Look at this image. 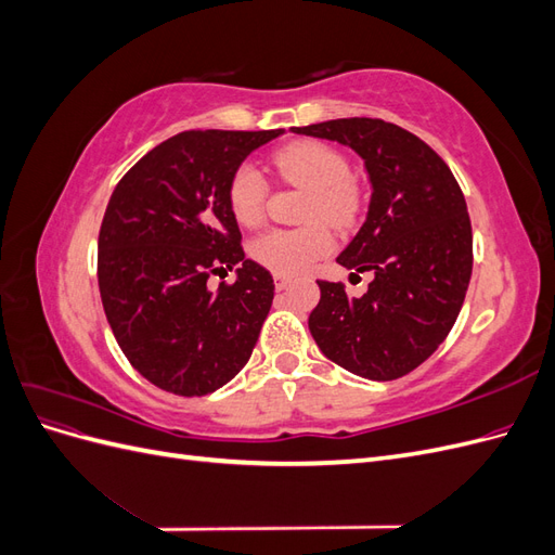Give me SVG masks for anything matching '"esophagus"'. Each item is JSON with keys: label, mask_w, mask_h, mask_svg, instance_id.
Returning <instances> with one entry per match:
<instances>
[{"label": "esophagus", "mask_w": 555, "mask_h": 555, "mask_svg": "<svg viewBox=\"0 0 555 555\" xmlns=\"http://www.w3.org/2000/svg\"><path fill=\"white\" fill-rule=\"evenodd\" d=\"M289 284H292V278H289V275H280V273H275V289H278V292L287 289Z\"/></svg>", "instance_id": "obj_1"}]
</instances>
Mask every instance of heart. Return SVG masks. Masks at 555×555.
<instances>
[{"label": "heart", "instance_id": "b5f03b06", "mask_svg": "<svg viewBox=\"0 0 555 555\" xmlns=\"http://www.w3.org/2000/svg\"><path fill=\"white\" fill-rule=\"evenodd\" d=\"M282 180L308 190L306 220L333 227L354 224L361 210V190L349 178V164L338 150L319 141H296L275 153ZM268 184L255 164H241L229 180V208L238 224L255 227L263 217ZM331 231L322 222L298 229H268L249 243V257L280 275L306 273L333 249Z\"/></svg>", "mask_w": 555, "mask_h": 555}]
</instances>
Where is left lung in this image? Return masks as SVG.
<instances>
[{"mask_svg": "<svg viewBox=\"0 0 555 555\" xmlns=\"http://www.w3.org/2000/svg\"><path fill=\"white\" fill-rule=\"evenodd\" d=\"M292 131L354 150L373 190L338 263L375 278L359 298L340 282L317 280L312 338L359 377L408 375L449 335L473 275V227L459 182L433 147L391 122L345 117Z\"/></svg>", "mask_w": 555, "mask_h": 555, "instance_id": "1", "label": "left lung"}]
</instances>
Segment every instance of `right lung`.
<instances>
[{
    "label": "right lung",
    "mask_w": 555,
    "mask_h": 555,
    "mask_svg": "<svg viewBox=\"0 0 555 555\" xmlns=\"http://www.w3.org/2000/svg\"><path fill=\"white\" fill-rule=\"evenodd\" d=\"M268 131H182L117 182L99 231V292L117 345L159 389L206 396L249 361L275 284L245 259L229 180ZM237 282L212 293V272Z\"/></svg>",
    "instance_id": "right-lung-1"
}]
</instances>
